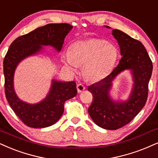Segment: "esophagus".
<instances>
[{"label": "esophagus", "mask_w": 158, "mask_h": 158, "mask_svg": "<svg viewBox=\"0 0 158 158\" xmlns=\"http://www.w3.org/2000/svg\"><path fill=\"white\" fill-rule=\"evenodd\" d=\"M77 92L81 93L85 90V86L81 84V83H78V84L77 85Z\"/></svg>", "instance_id": "obj_1"}]
</instances>
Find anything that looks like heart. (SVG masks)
Returning a JSON list of instances; mask_svg holds the SVG:
<instances>
[{
    "label": "heart",
    "mask_w": 158,
    "mask_h": 158,
    "mask_svg": "<svg viewBox=\"0 0 158 158\" xmlns=\"http://www.w3.org/2000/svg\"><path fill=\"white\" fill-rule=\"evenodd\" d=\"M115 44L101 39H90L74 42L70 50L62 56L64 65L76 73L83 65V74L91 81H100L110 75L118 58Z\"/></svg>",
    "instance_id": "1"
}]
</instances>
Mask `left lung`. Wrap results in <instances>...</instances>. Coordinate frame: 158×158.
Returning <instances> with one entry per match:
<instances>
[{
  "mask_svg": "<svg viewBox=\"0 0 158 158\" xmlns=\"http://www.w3.org/2000/svg\"><path fill=\"white\" fill-rule=\"evenodd\" d=\"M105 28L110 27L104 25ZM112 35L120 48L119 64L106 78L89 85L88 90L94 97L88 109L89 116L97 126L106 130H116L128 124L145 106L148 84L152 73V62L144 46L139 41L117 29ZM128 70L133 81L132 88L126 100L114 99L111 95L114 80Z\"/></svg>",
  "mask_w": 158,
  "mask_h": 158,
  "instance_id": "obj_1",
  "label": "left lung"
}]
</instances>
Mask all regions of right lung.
<instances>
[{
	"label": "right lung",
	"instance_id": "right-lung-1",
	"mask_svg": "<svg viewBox=\"0 0 158 158\" xmlns=\"http://www.w3.org/2000/svg\"><path fill=\"white\" fill-rule=\"evenodd\" d=\"M73 27L67 23L48 24L19 36L9 47L3 60L5 94L11 109L23 123L34 128H44L57 122L64 113L65 101L77 94L75 81L52 79L48 94L36 103L19 98L15 90L14 77L19 64L25 58L46 53L43 46H50L59 52L64 39ZM49 56V54H46Z\"/></svg>",
	"mask_w": 158,
	"mask_h": 158
}]
</instances>
